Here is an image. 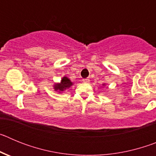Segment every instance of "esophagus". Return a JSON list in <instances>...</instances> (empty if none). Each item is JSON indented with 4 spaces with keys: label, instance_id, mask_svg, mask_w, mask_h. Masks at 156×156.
Wrapping results in <instances>:
<instances>
[{
    "label": "esophagus",
    "instance_id": "obj_1",
    "mask_svg": "<svg viewBox=\"0 0 156 156\" xmlns=\"http://www.w3.org/2000/svg\"><path fill=\"white\" fill-rule=\"evenodd\" d=\"M83 83H89V82H90V80H89V79H83Z\"/></svg>",
    "mask_w": 156,
    "mask_h": 156
}]
</instances>
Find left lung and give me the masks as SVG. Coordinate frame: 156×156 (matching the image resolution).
I'll list each match as a JSON object with an SVG mask.
<instances>
[{"instance_id": "obj_1", "label": "left lung", "mask_w": 156, "mask_h": 156, "mask_svg": "<svg viewBox=\"0 0 156 156\" xmlns=\"http://www.w3.org/2000/svg\"><path fill=\"white\" fill-rule=\"evenodd\" d=\"M103 86H105V84H103Z\"/></svg>"}]
</instances>
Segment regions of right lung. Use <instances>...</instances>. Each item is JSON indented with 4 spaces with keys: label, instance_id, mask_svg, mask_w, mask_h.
I'll return each instance as SVG.
<instances>
[{
    "label": "right lung",
    "instance_id": "add662e5",
    "mask_svg": "<svg viewBox=\"0 0 156 156\" xmlns=\"http://www.w3.org/2000/svg\"><path fill=\"white\" fill-rule=\"evenodd\" d=\"M73 84V83H72L68 77L64 76L59 83H55L54 85V89L56 91L61 93L62 91H64L65 90H66L67 88H69Z\"/></svg>",
    "mask_w": 156,
    "mask_h": 156
}]
</instances>
